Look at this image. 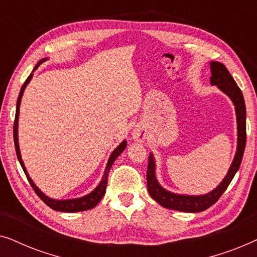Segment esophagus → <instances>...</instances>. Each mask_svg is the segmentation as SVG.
Masks as SVG:
<instances>
[{
    "label": "esophagus",
    "mask_w": 257,
    "mask_h": 257,
    "mask_svg": "<svg viewBox=\"0 0 257 257\" xmlns=\"http://www.w3.org/2000/svg\"><path fill=\"white\" fill-rule=\"evenodd\" d=\"M133 139H136L137 142H144L146 139V133L143 130H135L133 131Z\"/></svg>",
    "instance_id": "obj_1"
}]
</instances>
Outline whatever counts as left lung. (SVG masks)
Segmentation results:
<instances>
[{
	"label": "left lung",
	"instance_id": "1",
	"mask_svg": "<svg viewBox=\"0 0 257 257\" xmlns=\"http://www.w3.org/2000/svg\"><path fill=\"white\" fill-rule=\"evenodd\" d=\"M210 70H212V77H210V83L213 85H217L221 91H223L228 97L233 100L235 105V111H236L237 119V150L235 154L233 164L228 171L226 178L217 187L206 195H178L164 189L158 184L156 179V164H154L153 156L151 154L149 157V165H147V191L150 195L156 200L158 203L168 209L180 210V212L187 213H198L202 212L213 206L217 200L221 198L230 181L233 180L235 173H236L238 167H240L242 157L244 153L245 140H247V133H245V104L242 91L237 86L230 72L228 71L226 66L220 62L210 63Z\"/></svg>",
	"mask_w": 257,
	"mask_h": 257
}]
</instances>
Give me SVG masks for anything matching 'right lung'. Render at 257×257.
I'll return each instance as SVG.
<instances>
[{
	"label": "right lung",
	"mask_w": 257,
	"mask_h": 257,
	"mask_svg": "<svg viewBox=\"0 0 257 257\" xmlns=\"http://www.w3.org/2000/svg\"><path fill=\"white\" fill-rule=\"evenodd\" d=\"M45 59H42L37 63V65L35 66L34 71L36 70L38 66L41 65V63H43ZM31 77H33V73H30V76L28 77L26 82L21 87V91H20V94H19V98H17V105H16V114H15V121H14V143H15V150H16V156L19 158V161L21 164V166H22L23 171H24V174H26V177L28 179V181H29V184L31 185V187L35 191V193L40 196V199L43 201L45 205H48L50 207L51 209L54 210H58V212H65V213H73V212H82V210H87V209H91L93 208V207H96L98 205V202L100 201L101 198H103L105 192H106V185H107V175H108V171H110V168L112 166V164L114 163V160L117 159V157L120 156V153H122V151L125 150L126 147V142L124 140L120 145H119L117 149H115L113 152H112L110 159L107 161V165H106V168H105V172H104V177L101 179L100 184L97 186V188L94 189L93 192H91L90 194H87L85 196H83V198H79V199H72V200H54V199H50L48 198V196H45L43 193H42L40 189L36 187V185L34 184V181L31 180V178L29 177V174H28V172L26 170V167H24V164L22 161V158H21V153H20V146H19V139H17V125H19V113H20V104H21V98H22V94L24 92V89H26L27 84L30 82Z\"/></svg>",
	"instance_id": "right-lung-1"
}]
</instances>
